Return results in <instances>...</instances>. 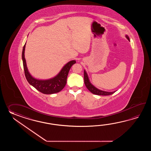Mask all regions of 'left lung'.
I'll use <instances>...</instances> for the list:
<instances>
[{
	"label": "left lung",
	"instance_id": "left-lung-1",
	"mask_svg": "<svg viewBox=\"0 0 151 151\" xmlns=\"http://www.w3.org/2000/svg\"><path fill=\"white\" fill-rule=\"evenodd\" d=\"M125 37L126 38L128 39V40L130 41L128 35H126ZM84 83L87 88L89 90L91 93H93L94 94H96L98 96H109V95H111L116 92V91L113 92H107V91H104L97 88L91 83L88 74L87 73L86 71L85 70H84Z\"/></svg>",
	"mask_w": 151,
	"mask_h": 151
}]
</instances>
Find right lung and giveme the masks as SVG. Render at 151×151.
<instances>
[{
	"mask_svg": "<svg viewBox=\"0 0 151 151\" xmlns=\"http://www.w3.org/2000/svg\"><path fill=\"white\" fill-rule=\"evenodd\" d=\"M25 45L26 43L23 47L22 60L26 78L29 83L39 92L46 94H52L61 91L66 84L67 77L71 66L76 63V61L73 60L68 62L63 67L58 74L53 78L45 80L37 79L30 74L27 67L25 58Z\"/></svg>",
	"mask_w": 151,
	"mask_h": 151,
	"instance_id": "add662e5",
	"label": "right lung"
}]
</instances>
